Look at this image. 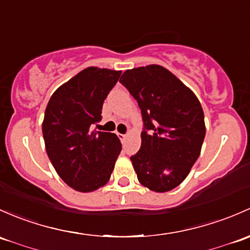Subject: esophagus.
I'll return each instance as SVG.
<instances>
[{
	"label": "esophagus",
	"instance_id": "obj_1",
	"mask_svg": "<svg viewBox=\"0 0 250 250\" xmlns=\"http://www.w3.org/2000/svg\"><path fill=\"white\" fill-rule=\"evenodd\" d=\"M118 138H120L121 143H125V139H127V134H118Z\"/></svg>",
	"mask_w": 250,
	"mask_h": 250
}]
</instances>
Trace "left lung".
<instances>
[{"mask_svg": "<svg viewBox=\"0 0 250 250\" xmlns=\"http://www.w3.org/2000/svg\"><path fill=\"white\" fill-rule=\"evenodd\" d=\"M120 83L141 110V147L130 157L139 182L164 193L185 181L200 156L206 128L199 99L158 64L125 70Z\"/></svg>", "mask_w": 250, "mask_h": 250, "instance_id": "left-lung-1", "label": "left lung"}]
</instances>
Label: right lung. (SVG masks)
I'll use <instances>...</instances> for the list:
<instances>
[{
	"label": "right lung",
	"mask_w": 250,
	"mask_h": 250,
	"mask_svg": "<svg viewBox=\"0 0 250 250\" xmlns=\"http://www.w3.org/2000/svg\"><path fill=\"white\" fill-rule=\"evenodd\" d=\"M121 72L88 67L50 98L43 138L50 162L69 187L88 193L106 185L122 145L116 134L92 130Z\"/></svg>",
	"instance_id": "1"
}]
</instances>
